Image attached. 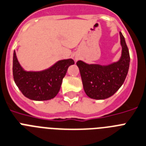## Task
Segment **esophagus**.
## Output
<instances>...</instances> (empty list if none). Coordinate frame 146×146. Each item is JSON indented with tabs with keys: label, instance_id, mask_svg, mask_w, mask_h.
<instances>
[{
	"label": "esophagus",
	"instance_id": "1",
	"mask_svg": "<svg viewBox=\"0 0 146 146\" xmlns=\"http://www.w3.org/2000/svg\"><path fill=\"white\" fill-rule=\"evenodd\" d=\"M75 60H76V61H77V60H78V58H77V57H76V58H75Z\"/></svg>",
	"mask_w": 146,
	"mask_h": 146
}]
</instances>
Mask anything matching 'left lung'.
<instances>
[{
  "label": "left lung",
  "mask_w": 146,
  "mask_h": 146,
  "mask_svg": "<svg viewBox=\"0 0 146 146\" xmlns=\"http://www.w3.org/2000/svg\"><path fill=\"white\" fill-rule=\"evenodd\" d=\"M121 55L116 62L108 65L87 64L78 61L83 88L88 97L104 100L112 96L123 85L130 66V54L125 39L120 32Z\"/></svg>",
  "instance_id": "left-lung-1"
}]
</instances>
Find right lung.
Returning a JSON list of instances; mask_svg holds the SVG:
<instances>
[{
	"label": "right lung",
	"instance_id": "add662e5",
	"mask_svg": "<svg viewBox=\"0 0 146 146\" xmlns=\"http://www.w3.org/2000/svg\"><path fill=\"white\" fill-rule=\"evenodd\" d=\"M74 64L73 59L56 62L42 71H26L20 65L13 52V74L15 83L24 96L33 100H48L54 98L61 88L68 67Z\"/></svg>",
	"mask_w": 146,
	"mask_h": 146
}]
</instances>
